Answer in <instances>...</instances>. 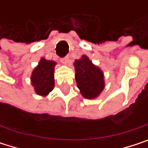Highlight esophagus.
<instances>
[{"mask_svg":"<svg viewBox=\"0 0 148 148\" xmlns=\"http://www.w3.org/2000/svg\"><path fill=\"white\" fill-rule=\"evenodd\" d=\"M61 61H62V63L66 64V63L69 62V56H66L62 57V58L61 59Z\"/></svg>","mask_w":148,"mask_h":148,"instance_id":"1","label":"esophagus"}]
</instances>
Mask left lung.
Wrapping results in <instances>:
<instances>
[{
  "mask_svg": "<svg viewBox=\"0 0 148 148\" xmlns=\"http://www.w3.org/2000/svg\"><path fill=\"white\" fill-rule=\"evenodd\" d=\"M75 80L81 94L86 99H94L104 87L102 71L95 67L87 56L75 60Z\"/></svg>",
  "mask_w": 148,
  "mask_h": 148,
  "instance_id": "1",
  "label": "left lung"
}]
</instances>
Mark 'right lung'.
<instances>
[{"label":"right lung","instance_id":"1","mask_svg":"<svg viewBox=\"0 0 148 148\" xmlns=\"http://www.w3.org/2000/svg\"><path fill=\"white\" fill-rule=\"evenodd\" d=\"M56 62L42 58L32 74V83L38 95L45 96L54 88V68Z\"/></svg>","mask_w":148,"mask_h":148}]
</instances>
